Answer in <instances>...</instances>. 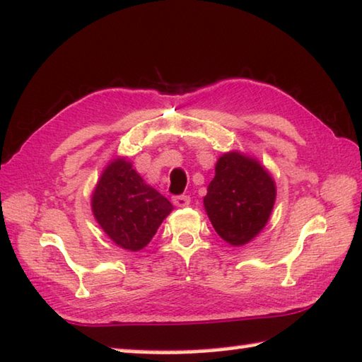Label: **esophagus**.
I'll list each match as a JSON object with an SVG mask.
<instances>
[{
	"instance_id": "34e87169",
	"label": "esophagus",
	"mask_w": 362,
	"mask_h": 362,
	"mask_svg": "<svg viewBox=\"0 0 362 362\" xmlns=\"http://www.w3.org/2000/svg\"><path fill=\"white\" fill-rule=\"evenodd\" d=\"M172 203H174L175 206H179V208H185V206H188V204H190V197H187V195L174 197V198H172Z\"/></svg>"
}]
</instances>
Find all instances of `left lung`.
<instances>
[{"label": "left lung", "mask_w": 362, "mask_h": 362, "mask_svg": "<svg viewBox=\"0 0 362 362\" xmlns=\"http://www.w3.org/2000/svg\"><path fill=\"white\" fill-rule=\"evenodd\" d=\"M274 202L276 183L255 158L239 151L219 156L203 204L221 239L249 244L267 226Z\"/></svg>", "instance_id": "left-lung-1"}]
</instances>
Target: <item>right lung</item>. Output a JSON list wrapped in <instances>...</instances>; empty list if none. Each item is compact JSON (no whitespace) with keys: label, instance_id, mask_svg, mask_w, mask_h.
<instances>
[{"label":"right lung","instance_id":"obj_1","mask_svg":"<svg viewBox=\"0 0 362 362\" xmlns=\"http://www.w3.org/2000/svg\"><path fill=\"white\" fill-rule=\"evenodd\" d=\"M90 209L113 244L139 252L149 244L174 206L143 180L127 158H115L97 180Z\"/></svg>","mask_w":362,"mask_h":362}]
</instances>
